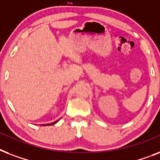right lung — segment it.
Listing matches in <instances>:
<instances>
[{
	"mask_svg": "<svg viewBox=\"0 0 160 160\" xmlns=\"http://www.w3.org/2000/svg\"><path fill=\"white\" fill-rule=\"evenodd\" d=\"M58 122V120L57 121H55V122H53V123H51V124H43L44 126H45V125H51V124H55V123H57Z\"/></svg>",
	"mask_w": 160,
	"mask_h": 160,
	"instance_id": "right-lung-1",
	"label": "right lung"
}]
</instances>
